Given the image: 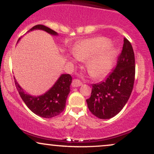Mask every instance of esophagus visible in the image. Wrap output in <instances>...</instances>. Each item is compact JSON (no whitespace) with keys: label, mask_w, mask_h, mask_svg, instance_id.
Wrapping results in <instances>:
<instances>
[{"label":"esophagus","mask_w":154,"mask_h":154,"mask_svg":"<svg viewBox=\"0 0 154 154\" xmlns=\"http://www.w3.org/2000/svg\"><path fill=\"white\" fill-rule=\"evenodd\" d=\"M82 85V83L81 82L80 80H79V79H75L72 80V86L73 88H76V87H79V86H81Z\"/></svg>","instance_id":"obj_1"}]
</instances>
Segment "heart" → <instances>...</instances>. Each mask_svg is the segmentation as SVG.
Here are the masks:
<instances>
[{"label":"heart","mask_w":154,"mask_h":154,"mask_svg":"<svg viewBox=\"0 0 154 154\" xmlns=\"http://www.w3.org/2000/svg\"><path fill=\"white\" fill-rule=\"evenodd\" d=\"M74 56L79 61H87V69L95 78L105 76L110 70L114 57L111 44L102 38L85 40L73 50Z\"/></svg>","instance_id":"heart-1"}]
</instances>
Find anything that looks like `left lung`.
I'll use <instances>...</instances> for the list:
<instances>
[{"mask_svg":"<svg viewBox=\"0 0 154 154\" xmlns=\"http://www.w3.org/2000/svg\"><path fill=\"white\" fill-rule=\"evenodd\" d=\"M135 75V54L127 38H124L122 51L116 66L107 78L92 85L91 95L86 100L93 115L107 119L119 114L130 98Z\"/></svg>","mask_w":154,"mask_h":154,"instance_id":"left-lung-1","label":"left lung"}]
</instances>
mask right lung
Here are the masks:
<instances>
[{"label":"right lung","instance_id":"right-lung-1","mask_svg":"<svg viewBox=\"0 0 154 154\" xmlns=\"http://www.w3.org/2000/svg\"><path fill=\"white\" fill-rule=\"evenodd\" d=\"M35 29H41L52 35H58L57 32L42 24L34 26L28 32ZM72 79L70 75L63 74L49 91L39 96H33L25 93L15 78L14 81L17 91L26 106L39 116L43 118H52L59 115L64 110L66 98L70 92Z\"/></svg>","mask_w":154,"mask_h":154}]
</instances>
